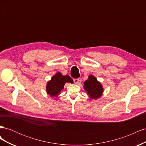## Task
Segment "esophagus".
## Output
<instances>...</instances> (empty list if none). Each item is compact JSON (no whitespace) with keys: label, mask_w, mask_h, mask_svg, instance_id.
<instances>
[{"label":"esophagus","mask_w":146,"mask_h":146,"mask_svg":"<svg viewBox=\"0 0 146 146\" xmlns=\"http://www.w3.org/2000/svg\"><path fill=\"white\" fill-rule=\"evenodd\" d=\"M78 81H79L78 78H74V82L75 83L77 84V83L78 82Z\"/></svg>","instance_id":"obj_1"}]
</instances>
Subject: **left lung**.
<instances>
[{
    "label": "left lung",
    "instance_id": "left-lung-1",
    "mask_svg": "<svg viewBox=\"0 0 146 146\" xmlns=\"http://www.w3.org/2000/svg\"><path fill=\"white\" fill-rule=\"evenodd\" d=\"M84 89L92 99L100 98L103 92V88L101 84L98 82L95 77L92 76H90L89 78L84 82Z\"/></svg>",
    "mask_w": 146,
    "mask_h": 146
}]
</instances>
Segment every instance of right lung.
<instances>
[{
    "label": "right lung",
    "instance_id": "1",
    "mask_svg": "<svg viewBox=\"0 0 146 146\" xmlns=\"http://www.w3.org/2000/svg\"><path fill=\"white\" fill-rule=\"evenodd\" d=\"M66 82L73 83L74 82L69 76H64L60 72L56 73L51 78V80L47 83L46 88L47 94L53 97H56L61 90L63 89Z\"/></svg>",
    "mask_w": 146,
    "mask_h": 146
}]
</instances>
